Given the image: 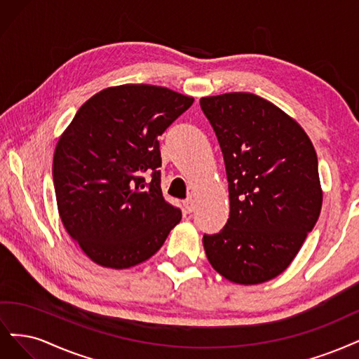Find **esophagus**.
Instances as JSON below:
<instances>
[{"instance_id":"obj_1","label":"esophagus","mask_w":359,"mask_h":359,"mask_svg":"<svg viewBox=\"0 0 359 359\" xmlns=\"http://www.w3.org/2000/svg\"><path fill=\"white\" fill-rule=\"evenodd\" d=\"M183 207H184V210H187L188 213H192V212L195 210V203H194L192 198L184 200V201H183Z\"/></svg>"}]
</instances>
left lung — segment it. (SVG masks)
<instances>
[{"mask_svg":"<svg viewBox=\"0 0 359 359\" xmlns=\"http://www.w3.org/2000/svg\"><path fill=\"white\" fill-rule=\"evenodd\" d=\"M200 106L221 146L229 191L225 226L203 237L207 259L234 283L271 280L318 222L315 147L285 111L249 92L205 97Z\"/></svg>","mask_w":359,"mask_h":359,"instance_id":"obj_1","label":"left lung"}]
</instances>
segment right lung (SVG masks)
Segmentation results:
<instances>
[{
    "label": "right lung",
    "mask_w": 359,
    "mask_h": 359,
    "mask_svg": "<svg viewBox=\"0 0 359 359\" xmlns=\"http://www.w3.org/2000/svg\"><path fill=\"white\" fill-rule=\"evenodd\" d=\"M194 102L163 86L107 88L76 113L55 149L57 210L70 237L102 267L130 269L182 219L161 191L159 135Z\"/></svg>",
    "instance_id": "obj_1"
}]
</instances>
